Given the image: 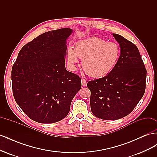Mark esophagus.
Masks as SVG:
<instances>
[{
  "mask_svg": "<svg viewBox=\"0 0 157 157\" xmlns=\"http://www.w3.org/2000/svg\"><path fill=\"white\" fill-rule=\"evenodd\" d=\"M81 84H82V86H86V80L84 78H82L81 79Z\"/></svg>",
  "mask_w": 157,
  "mask_h": 157,
  "instance_id": "esophagus-1",
  "label": "esophagus"
}]
</instances>
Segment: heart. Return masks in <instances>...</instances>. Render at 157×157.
Returning a JSON list of instances; mask_svg holds the SVG:
<instances>
[{
  "mask_svg": "<svg viewBox=\"0 0 157 157\" xmlns=\"http://www.w3.org/2000/svg\"><path fill=\"white\" fill-rule=\"evenodd\" d=\"M120 56V48L115 42H106L98 37H90L77 42L74 49L69 48L67 61L71 70L74 71L78 59L86 73L94 78L108 75L115 67Z\"/></svg>",
  "mask_w": 157,
  "mask_h": 157,
  "instance_id": "obj_1",
  "label": "heart"
}]
</instances>
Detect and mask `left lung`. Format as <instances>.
<instances>
[{
    "label": "left lung",
    "mask_w": 157,
    "mask_h": 157,
    "mask_svg": "<svg viewBox=\"0 0 157 157\" xmlns=\"http://www.w3.org/2000/svg\"><path fill=\"white\" fill-rule=\"evenodd\" d=\"M119 44V59L105 77L89 81L90 107L94 115L103 120H117L134 110L145 90L147 71L137 46L113 33Z\"/></svg>",
    "instance_id": "left-lung-1"
}]
</instances>
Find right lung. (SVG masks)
<instances>
[{
	"label": "right lung",
	"instance_id": "right-lung-1",
	"mask_svg": "<svg viewBox=\"0 0 157 157\" xmlns=\"http://www.w3.org/2000/svg\"><path fill=\"white\" fill-rule=\"evenodd\" d=\"M73 30L43 33L21 49L12 69L13 97L31 119L49 124L68 115L81 79L65 66L67 39Z\"/></svg>",
	"mask_w": 157,
	"mask_h": 157
}]
</instances>
